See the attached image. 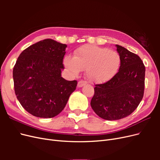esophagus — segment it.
Here are the masks:
<instances>
[{
	"label": "esophagus",
	"instance_id": "1",
	"mask_svg": "<svg viewBox=\"0 0 160 160\" xmlns=\"http://www.w3.org/2000/svg\"><path fill=\"white\" fill-rule=\"evenodd\" d=\"M85 84H86V81H80L78 82V83H77V87H78V88H82V87L84 86Z\"/></svg>",
	"mask_w": 160,
	"mask_h": 160
}]
</instances>
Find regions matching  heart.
Segmentation results:
<instances>
[{
	"instance_id": "b5f03b06",
	"label": "heart",
	"mask_w": 160,
	"mask_h": 160,
	"mask_svg": "<svg viewBox=\"0 0 160 160\" xmlns=\"http://www.w3.org/2000/svg\"><path fill=\"white\" fill-rule=\"evenodd\" d=\"M64 64L73 75L85 69V75L96 83L107 82L117 73L121 58L117 52L108 48L93 45H85L75 51L74 57H65Z\"/></svg>"
}]
</instances>
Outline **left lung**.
<instances>
[{
  "instance_id": "8db88e82",
  "label": "left lung",
  "mask_w": 160,
  "mask_h": 160,
  "mask_svg": "<svg viewBox=\"0 0 160 160\" xmlns=\"http://www.w3.org/2000/svg\"><path fill=\"white\" fill-rule=\"evenodd\" d=\"M121 58L119 71L103 84L95 85L91 106L106 120H118L132 114L143 97L146 68L140 57L116 45Z\"/></svg>"
}]
</instances>
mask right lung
Wrapping results in <instances>:
<instances>
[{"instance_id": "add662e5", "label": "right lung", "mask_w": 160, "mask_h": 160, "mask_svg": "<svg viewBox=\"0 0 160 160\" xmlns=\"http://www.w3.org/2000/svg\"><path fill=\"white\" fill-rule=\"evenodd\" d=\"M67 45L51 38L24 50L13 68L14 92L22 108L35 117L51 118L65 107L77 81L61 77Z\"/></svg>"}]
</instances>
